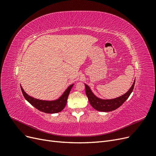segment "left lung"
Instances as JSON below:
<instances>
[{
	"instance_id": "1",
	"label": "left lung",
	"mask_w": 156,
	"mask_h": 156,
	"mask_svg": "<svg viewBox=\"0 0 156 156\" xmlns=\"http://www.w3.org/2000/svg\"><path fill=\"white\" fill-rule=\"evenodd\" d=\"M135 83V80L133 84H132L130 89L126 94H124V95L115 99H111V100H103V99L98 98L94 95V93L92 92L91 89L90 88L87 84H84V85H85L86 94L92 107L99 111L109 112L116 109V108L120 107L126 101V100L130 96L132 91H133Z\"/></svg>"
}]
</instances>
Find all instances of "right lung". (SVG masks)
Listing matches in <instances>:
<instances>
[{
  "mask_svg": "<svg viewBox=\"0 0 156 156\" xmlns=\"http://www.w3.org/2000/svg\"><path fill=\"white\" fill-rule=\"evenodd\" d=\"M73 86V84H71V85L69 86L68 88L64 91L62 95L58 99L56 100L52 101L41 100L34 98H32L29 95H28L21 86V89L25 98L32 106H34L35 108H37V109H38L41 112L53 114V113L59 112L64 109L66 105L69 94Z\"/></svg>",
  "mask_w": 156,
  "mask_h": 156,
  "instance_id": "add662e5",
  "label": "right lung"
}]
</instances>
